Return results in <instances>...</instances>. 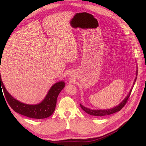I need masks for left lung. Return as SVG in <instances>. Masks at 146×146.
Listing matches in <instances>:
<instances>
[{"instance_id":"obj_1","label":"left lung","mask_w":146,"mask_h":146,"mask_svg":"<svg viewBox=\"0 0 146 146\" xmlns=\"http://www.w3.org/2000/svg\"><path fill=\"white\" fill-rule=\"evenodd\" d=\"M137 76V72H136V76ZM136 79H137V77H136L135 80H134V81L133 85H134V84H135ZM132 89H133V88L131 89V91L129 92L128 95L127 96L126 98L123 100V102H121V104H119L118 106L113 108V109H107V110H91V109H88V108L84 107L83 106H82L81 104H80V106L81 109H83L86 112V113H87L88 114L91 115L96 116V117H103V116H106L107 115L113 114L114 113H116V112L121 110L123 109V107L125 106V104H126L127 101H128L129 98L131 93V91H132Z\"/></svg>"}]
</instances>
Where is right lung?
<instances>
[{"label": "right lung", "mask_w": 146, "mask_h": 146, "mask_svg": "<svg viewBox=\"0 0 146 146\" xmlns=\"http://www.w3.org/2000/svg\"><path fill=\"white\" fill-rule=\"evenodd\" d=\"M0 58L1 59V56ZM64 87V82H58L52 86L42 102L37 105H28L18 101L7 92L3 84L0 73V92H2V88L3 94L10 107L17 113L29 118L43 119L50 117L55 110L59 93Z\"/></svg>", "instance_id": "obj_1"}]
</instances>
